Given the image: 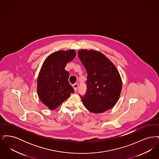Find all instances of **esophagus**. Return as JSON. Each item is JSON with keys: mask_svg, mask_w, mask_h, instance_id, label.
<instances>
[{"mask_svg": "<svg viewBox=\"0 0 159 159\" xmlns=\"http://www.w3.org/2000/svg\"><path fill=\"white\" fill-rule=\"evenodd\" d=\"M72 86H73V88H74V90H75V91H77V88H78V86H79L78 84H77V83H76V84H73Z\"/></svg>", "mask_w": 159, "mask_h": 159, "instance_id": "obj_1", "label": "esophagus"}]
</instances>
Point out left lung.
I'll return each mask as SVG.
<instances>
[{
    "label": "left lung",
    "mask_w": 159,
    "mask_h": 159,
    "mask_svg": "<svg viewBox=\"0 0 159 159\" xmlns=\"http://www.w3.org/2000/svg\"><path fill=\"white\" fill-rule=\"evenodd\" d=\"M78 56L88 73V89L81 97L93 113H102L116 105L122 89L120 73L106 55L95 50L80 49Z\"/></svg>",
    "instance_id": "obj_1"
}]
</instances>
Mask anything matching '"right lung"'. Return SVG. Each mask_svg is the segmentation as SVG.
Segmentation results:
<instances>
[{"instance_id": "1", "label": "right lung", "mask_w": 159, "mask_h": 159, "mask_svg": "<svg viewBox=\"0 0 159 159\" xmlns=\"http://www.w3.org/2000/svg\"><path fill=\"white\" fill-rule=\"evenodd\" d=\"M76 55L74 49L54 52L46 58L40 68L37 81L38 97L51 110H55L74 93L68 80L70 73L65 67Z\"/></svg>"}]
</instances>
